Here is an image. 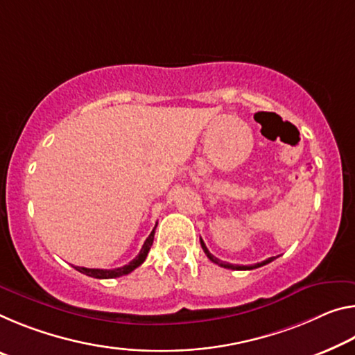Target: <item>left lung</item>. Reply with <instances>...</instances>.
Here are the masks:
<instances>
[{
    "label": "left lung",
    "mask_w": 355,
    "mask_h": 355,
    "mask_svg": "<svg viewBox=\"0 0 355 355\" xmlns=\"http://www.w3.org/2000/svg\"><path fill=\"white\" fill-rule=\"evenodd\" d=\"M200 245H202V250H204V252H205V254H207V257L210 259L211 262H215V263H218V266H221V267H224V268H232V270H252V268H257V267H262V266H266V263L272 262L273 259H275V257H268L267 261H263V262H259V263H254V266H234V263H226V262L219 261L218 257L213 256L211 252L207 250V246H205L204 240H202V239H200Z\"/></svg>",
    "instance_id": "8db88e82"
}]
</instances>
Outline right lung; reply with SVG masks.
<instances>
[{
	"mask_svg": "<svg viewBox=\"0 0 355 355\" xmlns=\"http://www.w3.org/2000/svg\"><path fill=\"white\" fill-rule=\"evenodd\" d=\"M157 226V224H156ZM155 226V229H156ZM155 229L151 230V234L148 235V239L145 240V243L142 246V250H140L139 254L136 256V259H132L131 262L128 263L125 267H120V268H114V270H104V268H85V267H74L77 272H80L83 275H88V277L92 278H99V279H109V278H118V277H123V275H128L131 273L132 270H136L139 266H142L145 259H147L148 251L151 248V245H153V239H155Z\"/></svg>",
	"mask_w": 355,
	"mask_h": 355,
	"instance_id": "right-lung-1",
	"label": "right lung"
}]
</instances>
